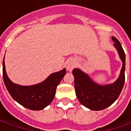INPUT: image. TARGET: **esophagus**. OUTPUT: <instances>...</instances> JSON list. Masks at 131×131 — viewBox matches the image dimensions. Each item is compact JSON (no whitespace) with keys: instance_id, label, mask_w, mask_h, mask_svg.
<instances>
[{"instance_id":"34e87169","label":"esophagus","mask_w":131,"mask_h":131,"mask_svg":"<svg viewBox=\"0 0 131 131\" xmlns=\"http://www.w3.org/2000/svg\"><path fill=\"white\" fill-rule=\"evenodd\" d=\"M76 65H77V63H76V61L74 60H70L67 63V65H66L67 70L69 71H71L73 68L76 67Z\"/></svg>"}]
</instances>
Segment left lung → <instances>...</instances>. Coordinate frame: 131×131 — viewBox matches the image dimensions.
Returning <instances> with one entry per match:
<instances>
[{
  "instance_id": "obj_1",
  "label": "left lung",
  "mask_w": 131,
  "mask_h": 131,
  "mask_svg": "<svg viewBox=\"0 0 131 131\" xmlns=\"http://www.w3.org/2000/svg\"><path fill=\"white\" fill-rule=\"evenodd\" d=\"M114 46L117 49L123 62L119 77L113 84L100 85L94 82L88 74L79 68L72 71L74 76V87L76 95L84 106L94 111L103 110L111 106L117 99L125 83V54L121 43L115 37H112Z\"/></svg>"
}]
</instances>
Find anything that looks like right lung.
<instances>
[{"instance_id":"1","label":"right lung","mask_w":131,"mask_h":131,"mask_svg":"<svg viewBox=\"0 0 131 131\" xmlns=\"http://www.w3.org/2000/svg\"><path fill=\"white\" fill-rule=\"evenodd\" d=\"M66 73V70L63 68L62 71L49 75L41 83L22 86L13 83L8 79L6 72L4 59L3 61V78L8 93L17 103L31 110H41L51 103L54 98L57 86Z\"/></svg>"}]
</instances>
